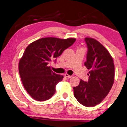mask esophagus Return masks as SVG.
Masks as SVG:
<instances>
[{
	"instance_id": "obj_1",
	"label": "esophagus",
	"mask_w": 127,
	"mask_h": 127,
	"mask_svg": "<svg viewBox=\"0 0 127 127\" xmlns=\"http://www.w3.org/2000/svg\"><path fill=\"white\" fill-rule=\"evenodd\" d=\"M64 76H65L67 77V78H71V77H72V76L69 75L68 74H67V73H65V74L64 75Z\"/></svg>"
}]
</instances>
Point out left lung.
Here are the masks:
<instances>
[{"label": "left lung", "mask_w": 127, "mask_h": 127, "mask_svg": "<svg viewBox=\"0 0 127 127\" xmlns=\"http://www.w3.org/2000/svg\"><path fill=\"white\" fill-rule=\"evenodd\" d=\"M88 52L84 65L89 70L88 82L80 80L73 87L74 96L86 107L101 103L112 88L115 76L113 59L107 49L96 39L86 37Z\"/></svg>", "instance_id": "1"}]
</instances>
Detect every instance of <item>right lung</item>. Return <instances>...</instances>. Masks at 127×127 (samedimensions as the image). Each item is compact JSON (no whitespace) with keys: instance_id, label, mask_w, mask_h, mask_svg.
Listing matches in <instances>:
<instances>
[{"instance_id":"1","label":"right lung","mask_w":127,"mask_h":127,"mask_svg":"<svg viewBox=\"0 0 127 127\" xmlns=\"http://www.w3.org/2000/svg\"><path fill=\"white\" fill-rule=\"evenodd\" d=\"M75 41V38L44 37L26 48L19 63V72L24 88L33 99L45 101L55 93L56 84L63 76L54 72L48 64Z\"/></svg>"}]
</instances>
